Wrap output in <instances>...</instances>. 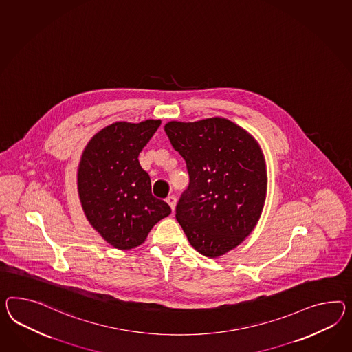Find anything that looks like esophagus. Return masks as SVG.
I'll list each match as a JSON object with an SVG mask.
<instances>
[{
  "label": "esophagus",
  "instance_id": "obj_1",
  "mask_svg": "<svg viewBox=\"0 0 352 352\" xmlns=\"http://www.w3.org/2000/svg\"><path fill=\"white\" fill-rule=\"evenodd\" d=\"M166 201L168 203V206L171 207L172 212H173V210H175V207H176V201H177V200H176V198H175L173 195H170V197H167V199H166Z\"/></svg>",
  "mask_w": 352,
  "mask_h": 352
}]
</instances>
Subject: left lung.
<instances>
[{
    "label": "left lung",
    "instance_id": "8db88e82",
    "mask_svg": "<svg viewBox=\"0 0 352 352\" xmlns=\"http://www.w3.org/2000/svg\"><path fill=\"white\" fill-rule=\"evenodd\" d=\"M164 131L189 172L176 219L197 252L225 255L252 234L264 208L268 177L261 145L227 118L170 121Z\"/></svg>",
    "mask_w": 352,
    "mask_h": 352
}]
</instances>
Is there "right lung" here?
I'll use <instances>...</instances> for the list:
<instances>
[{
  "mask_svg": "<svg viewBox=\"0 0 352 352\" xmlns=\"http://www.w3.org/2000/svg\"><path fill=\"white\" fill-rule=\"evenodd\" d=\"M161 120L120 121L102 129L81 154L78 192L91 227L113 248L130 250L144 243L171 208L152 195L149 175L139 153Z\"/></svg>",
  "mask_w": 352,
  "mask_h": 352,
  "instance_id": "obj_1",
  "label": "right lung"
}]
</instances>
